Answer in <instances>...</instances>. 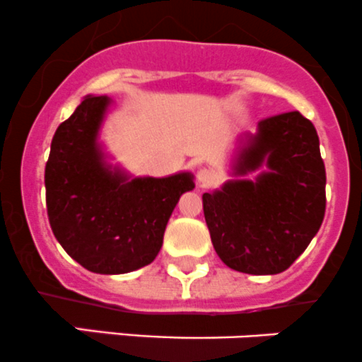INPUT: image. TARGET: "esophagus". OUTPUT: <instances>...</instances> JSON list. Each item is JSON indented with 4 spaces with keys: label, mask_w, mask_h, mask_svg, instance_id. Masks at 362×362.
Masks as SVG:
<instances>
[{
    "label": "esophagus",
    "mask_w": 362,
    "mask_h": 362,
    "mask_svg": "<svg viewBox=\"0 0 362 362\" xmlns=\"http://www.w3.org/2000/svg\"><path fill=\"white\" fill-rule=\"evenodd\" d=\"M216 176L212 170L209 169H199L197 170V182H199V186H202V188H206V186H211L212 182H214Z\"/></svg>",
    "instance_id": "34e87169"
}]
</instances>
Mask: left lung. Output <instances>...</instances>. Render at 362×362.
I'll list each match as a JSON object with an SVG mask.
<instances>
[{
    "instance_id": "obj_1",
    "label": "left lung",
    "mask_w": 362,
    "mask_h": 362,
    "mask_svg": "<svg viewBox=\"0 0 362 362\" xmlns=\"http://www.w3.org/2000/svg\"><path fill=\"white\" fill-rule=\"evenodd\" d=\"M256 180L226 181L204 193L212 245L242 274L288 270L319 232L326 211V169L314 124L298 111L275 115L247 134L233 163L235 176L259 167Z\"/></svg>"
}]
</instances>
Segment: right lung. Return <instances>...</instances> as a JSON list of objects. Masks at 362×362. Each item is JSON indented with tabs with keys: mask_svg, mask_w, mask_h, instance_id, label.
I'll use <instances>...</instances> for the list:
<instances>
[{
	"mask_svg": "<svg viewBox=\"0 0 362 362\" xmlns=\"http://www.w3.org/2000/svg\"><path fill=\"white\" fill-rule=\"evenodd\" d=\"M111 99L87 95L57 127L45 167L52 232L74 262L94 274L117 275L150 264L189 173L130 177L106 162L99 129Z\"/></svg>",
	"mask_w": 362,
	"mask_h": 362,
	"instance_id": "add662e5",
	"label": "right lung"
}]
</instances>
